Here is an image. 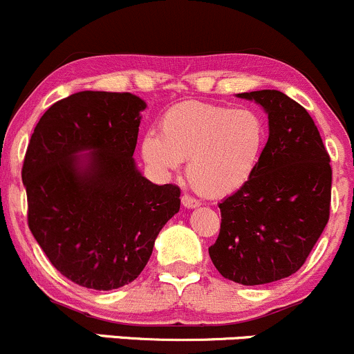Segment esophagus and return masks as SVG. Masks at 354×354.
I'll list each match as a JSON object with an SVG mask.
<instances>
[{"mask_svg": "<svg viewBox=\"0 0 354 354\" xmlns=\"http://www.w3.org/2000/svg\"><path fill=\"white\" fill-rule=\"evenodd\" d=\"M181 205H183L185 208H196V207H200V202L198 200L192 198V196L183 195L181 196Z\"/></svg>", "mask_w": 354, "mask_h": 354, "instance_id": "esophagus-1", "label": "esophagus"}]
</instances>
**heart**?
<instances>
[{
	"mask_svg": "<svg viewBox=\"0 0 354 354\" xmlns=\"http://www.w3.org/2000/svg\"><path fill=\"white\" fill-rule=\"evenodd\" d=\"M266 139L268 125L259 111L183 102L162 115L159 133L142 137L140 156L161 176L188 161L193 188L208 198H224L254 176Z\"/></svg>",
	"mask_w": 354,
	"mask_h": 354,
	"instance_id": "1",
	"label": "heart"
}]
</instances>
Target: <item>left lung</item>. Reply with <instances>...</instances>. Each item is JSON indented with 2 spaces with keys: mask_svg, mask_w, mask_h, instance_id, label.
I'll return each instance as SVG.
<instances>
[{
  "mask_svg": "<svg viewBox=\"0 0 354 354\" xmlns=\"http://www.w3.org/2000/svg\"><path fill=\"white\" fill-rule=\"evenodd\" d=\"M268 115V142L244 188L218 203L221 234L208 248L218 273L254 286L300 270L329 221L333 169L302 105L278 89L239 93Z\"/></svg>",
  "mask_w": 354,
  "mask_h": 354,
  "instance_id": "obj_1",
  "label": "left lung"
}]
</instances>
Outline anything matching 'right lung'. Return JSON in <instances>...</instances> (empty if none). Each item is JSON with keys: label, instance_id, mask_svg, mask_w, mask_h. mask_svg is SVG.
<instances>
[{"label": "right lung", "instance_id": "right-lung-1", "mask_svg": "<svg viewBox=\"0 0 354 354\" xmlns=\"http://www.w3.org/2000/svg\"><path fill=\"white\" fill-rule=\"evenodd\" d=\"M146 106L132 93H74L30 139L21 169L28 227L55 270L86 288L136 280L180 210V188L149 181L133 159Z\"/></svg>", "mask_w": 354, "mask_h": 354}]
</instances>
